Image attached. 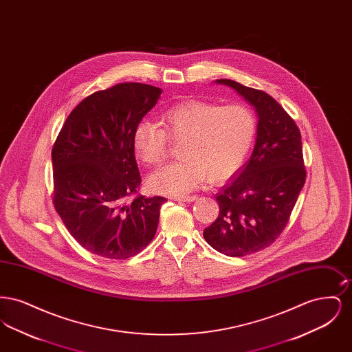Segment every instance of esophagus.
I'll return each mask as SVG.
<instances>
[{"label":"esophagus","mask_w":352,"mask_h":352,"mask_svg":"<svg viewBox=\"0 0 352 352\" xmlns=\"http://www.w3.org/2000/svg\"><path fill=\"white\" fill-rule=\"evenodd\" d=\"M177 201H186V203H191V201H197L198 197L197 195H187V197H175L174 198Z\"/></svg>","instance_id":"1"}]
</instances>
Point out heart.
Returning <instances> with one entry per match:
<instances>
[{"mask_svg": "<svg viewBox=\"0 0 352 352\" xmlns=\"http://www.w3.org/2000/svg\"><path fill=\"white\" fill-rule=\"evenodd\" d=\"M162 128L141 121L134 128L133 149L148 166H158L168 151V140L181 144L178 162L154 173L148 179L151 191L182 197L203 184L231 178L245 162L256 133L257 118L248 105L210 101L178 102L161 115Z\"/></svg>", "mask_w": 352, "mask_h": 352, "instance_id": "heart-1", "label": "heart"}]
</instances>
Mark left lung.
<instances>
[{"label":"left lung","mask_w":352,"mask_h":352,"mask_svg":"<svg viewBox=\"0 0 352 352\" xmlns=\"http://www.w3.org/2000/svg\"><path fill=\"white\" fill-rule=\"evenodd\" d=\"M215 83L234 88L258 118L251 158L217 195L218 219L203 232L214 250L240 257L267 248L284 231L306 179L301 133L267 92L230 79Z\"/></svg>","instance_id":"8db88e82"}]
</instances>
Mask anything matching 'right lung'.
<instances>
[{
  "label": "right lung",
  "mask_w": 352,
  "mask_h": 352,
  "mask_svg": "<svg viewBox=\"0 0 352 352\" xmlns=\"http://www.w3.org/2000/svg\"><path fill=\"white\" fill-rule=\"evenodd\" d=\"M161 88L120 83L80 101L52 148L54 206L68 232L96 256L125 260L155 234L166 198L137 195L134 128Z\"/></svg>",
  "instance_id": "obj_1"
}]
</instances>
